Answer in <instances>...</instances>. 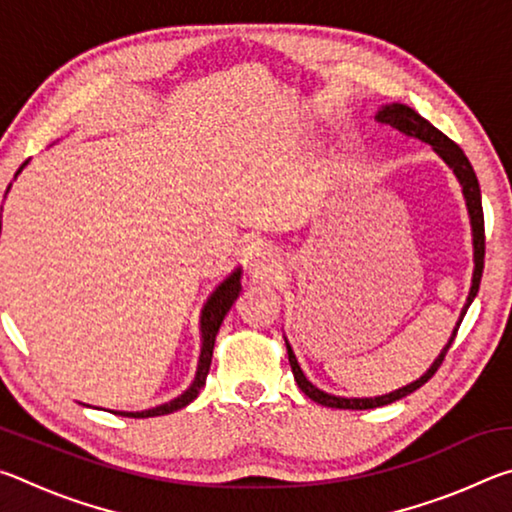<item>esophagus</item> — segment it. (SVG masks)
<instances>
[{
	"label": "esophagus",
	"instance_id": "obj_1",
	"mask_svg": "<svg viewBox=\"0 0 512 512\" xmlns=\"http://www.w3.org/2000/svg\"><path fill=\"white\" fill-rule=\"evenodd\" d=\"M266 262H268V259H266V253H255V268H257V271H262V268H266Z\"/></svg>",
	"mask_w": 512,
	"mask_h": 512
}]
</instances>
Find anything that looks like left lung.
Returning a JSON list of instances; mask_svg holds the SVG:
<instances>
[{"label":"left lung","mask_w":512,"mask_h":512,"mask_svg":"<svg viewBox=\"0 0 512 512\" xmlns=\"http://www.w3.org/2000/svg\"><path fill=\"white\" fill-rule=\"evenodd\" d=\"M377 121H379V124H386V126L397 128V131L404 133V135L418 137V140L431 144L433 151H436L440 158H443L449 164V167L454 169L458 183L463 185V194H465V201H467V210H470L472 232H474V275H472V289H470V296H467V302H465V307L461 311V318H458L452 339H449V343L445 345V350L440 352V357L433 361V366L427 372H424L420 379H415L413 384L400 388V391L388 393V395H381V397H336V395H329L325 391H320V388H316L305 375H302V370H300L298 361H296V354H293L291 345L287 343L293 379H296V384L300 386V391L305 393L309 400H314V402L323 404V406H332V409H377V406H384V404H391L395 400H402V397L411 395L413 391H418L420 386L427 384V381L433 375H436V370L443 366L445 354H447L449 348H452L458 327H461V323H463L465 311H467V307L472 305V300H474L476 293H479V284H481V275H483L485 228H483L481 187H479V180H476V173L472 169V164H470V160H467V155L463 153L461 146L449 140L445 133H440L436 126L429 124L427 119L420 117L413 108L404 106V103H393V106H386L384 110H379Z\"/></svg>","instance_id":"1"}]
</instances>
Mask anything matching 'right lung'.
I'll use <instances>...</instances> for the list:
<instances>
[{
  "label": "right lung",
  "mask_w": 512,
  "mask_h": 512,
  "mask_svg": "<svg viewBox=\"0 0 512 512\" xmlns=\"http://www.w3.org/2000/svg\"><path fill=\"white\" fill-rule=\"evenodd\" d=\"M24 164H27V162H24ZM24 164H22V167H24ZM22 167L17 169V173L22 171ZM0 228H2V221H0ZM239 277H241V271L237 268V271L232 273L230 277H225V280L219 284V287H216V291L210 296V300L205 302L203 316H201V336H203L201 359H198V370H196V377L192 381V386H189L183 395H178L176 400L155 406V409L137 411V413H128V411H112V413L126 415V418H155V415H167V413H173V411H178V409H185L189 402L196 400L198 393H201L203 384H205L207 372H210L216 334H219V327L223 323L225 314H228L230 307H232V302L237 300L239 291H241Z\"/></svg>",
  "instance_id": "add662e5"
}]
</instances>
